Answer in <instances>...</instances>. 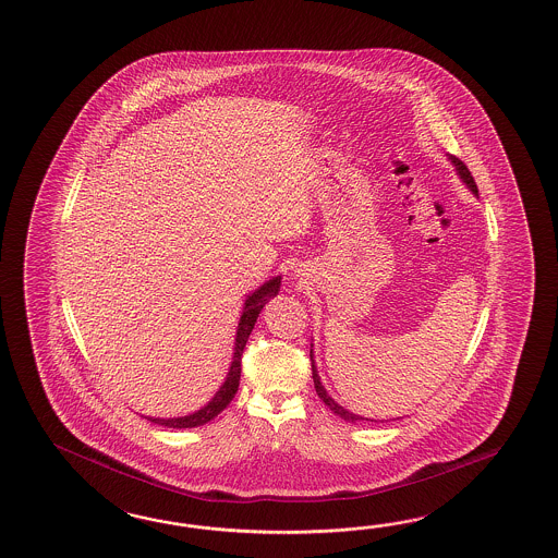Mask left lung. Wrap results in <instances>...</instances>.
Wrapping results in <instances>:
<instances>
[{"label": "left lung", "mask_w": 558, "mask_h": 558, "mask_svg": "<svg viewBox=\"0 0 558 558\" xmlns=\"http://www.w3.org/2000/svg\"><path fill=\"white\" fill-rule=\"evenodd\" d=\"M448 160L452 162L453 169H456V174L460 177V181L466 184L468 191L472 193L474 196H478V186H476V182L472 179V174H470V170L466 169V165L460 160V158H456V156L448 155ZM310 357H312V372H313V384H315V391H317V396L324 400L325 405L333 412V414L339 415V417H343L345 422H351V424H355V422H374V420H367V417H362V415L353 414L350 410H345L343 405H339V403L327 393V389L324 388V384H322V377H319V372H317V365H315V360H313V350L310 353Z\"/></svg>", "instance_id": "1"}]
</instances>
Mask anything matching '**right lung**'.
Returning a JSON list of instances; mask_svg holds the SVG:
<instances>
[{
    "mask_svg": "<svg viewBox=\"0 0 558 558\" xmlns=\"http://www.w3.org/2000/svg\"><path fill=\"white\" fill-rule=\"evenodd\" d=\"M279 289H281V275L271 277L269 281H265L259 289H255L253 293H248L243 303V312H241V319L236 325V333H234V345H233V360L229 365V372L227 377L221 384V388L217 389V393L205 403L201 410H196L193 414L181 415V417H146L150 420L153 424L158 426H165V428H196V426H203L210 420H215L217 415L221 414L222 410L231 403V400L239 389V379H241V355L245 350L246 339L251 336L253 327L257 324V317L263 312V307L269 303V299L277 298L279 295Z\"/></svg>",
    "mask_w": 558,
    "mask_h": 558,
    "instance_id": "obj_1",
    "label": "right lung"
}]
</instances>
